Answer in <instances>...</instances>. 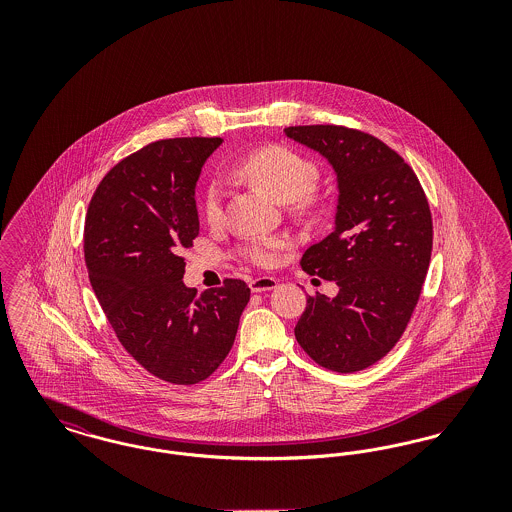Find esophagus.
<instances>
[{
    "label": "esophagus",
    "mask_w": 512,
    "mask_h": 512,
    "mask_svg": "<svg viewBox=\"0 0 512 512\" xmlns=\"http://www.w3.org/2000/svg\"><path fill=\"white\" fill-rule=\"evenodd\" d=\"M276 284H278V282H276L272 276H261V278L251 280V282H249V288H251V292L253 293L270 292V290L276 288Z\"/></svg>",
    "instance_id": "34e87169"
}]
</instances>
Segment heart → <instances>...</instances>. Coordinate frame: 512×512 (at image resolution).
Here are the masks:
<instances>
[{
	"label": "heart",
	"mask_w": 512,
	"mask_h": 512,
	"mask_svg": "<svg viewBox=\"0 0 512 512\" xmlns=\"http://www.w3.org/2000/svg\"><path fill=\"white\" fill-rule=\"evenodd\" d=\"M238 172L276 203H305L318 182L317 165L286 146L255 149L238 163ZM203 213L211 224H217L222 217V190L215 182L203 194ZM280 247L282 240L253 238L242 245L240 253L257 267H270Z\"/></svg>",
	"instance_id": "obj_1"
}]
</instances>
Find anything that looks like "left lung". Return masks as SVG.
<instances>
[{
  "label": "left lung",
  "mask_w": 512,
  "mask_h": 512,
  "mask_svg": "<svg viewBox=\"0 0 512 512\" xmlns=\"http://www.w3.org/2000/svg\"><path fill=\"white\" fill-rule=\"evenodd\" d=\"M284 132L320 153L338 182L334 230L301 267L340 292L309 295L295 340L318 365L357 372L390 353L418 303L434 236L428 199L403 157L366 132L334 124Z\"/></svg>",
  "instance_id": "obj_1"
}]
</instances>
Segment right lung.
Listing matches in <instances>:
<instances>
[{
    "label": "right lung",
    "instance_id": "right-lung-1",
    "mask_svg": "<svg viewBox=\"0 0 512 512\" xmlns=\"http://www.w3.org/2000/svg\"><path fill=\"white\" fill-rule=\"evenodd\" d=\"M220 138L142 147L103 176L84 224L90 284L122 347L153 376L190 386L230 353L249 301L244 280L197 293L180 251L199 234L195 184Z\"/></svg>",
    "mask_w": 512,
    "mask_h": 512
}]
</instances>
